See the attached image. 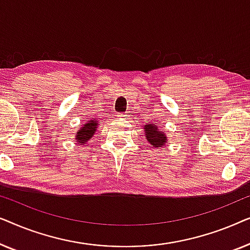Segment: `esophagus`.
<instances>
[{
  "label": "esophagus",
  "mask_w": 250,
  "mask_h": 250,
  "mask_svg": "<svg viewBox=\"0 0 250 250\" xmlns=\"http://www.w3.org/2000/svg\"><path fill=\"white\" fill-rule=\"evenodd\" d=\"M117 117L119 119H122V121H127V119H128V114H119Z\"/></svg>",
  "instance_id": "esophagus-1"
}]
</instances>
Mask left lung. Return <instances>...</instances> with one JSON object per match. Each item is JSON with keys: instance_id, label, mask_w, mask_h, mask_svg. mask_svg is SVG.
<instances>
[{"instance_id": "1", "label": "left lung", "mask_w": 250, "mask_h": 250, "mask_svg": "<svg viewBox=\"0 0 250 250\" xmlns=\"http://www.w3.org/2000/svg\"><path fill=\"white\" fill-rule=\"evenodd\" d=\"M145 133L146 141L155 149H160L163 146L167 145V135L162 132V129L155 124L145 125Z\"/></svg>"}]
</instances>
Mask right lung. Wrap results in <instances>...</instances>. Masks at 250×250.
Segmentation results:
<instances>
[{"mask_svg": "<svg viewBox=\"0 0 250 250\" xmlns=\"http://www.w3.org/2000/svg\"><path fill=\"white\" fill-rule=\"evenodd\" d=\"M98 121L95 118L92 121H88L86 124H83V127L80 128V131L76 132V142L77 145L83 146L85 142H87L88 140L92 139V136L94 135L95 129L98 127Z\"/></svg>", "mask_w": 250, "mask_h": 250, "instance_id": "obj_1", "label": "right lung"}]
</instances>
